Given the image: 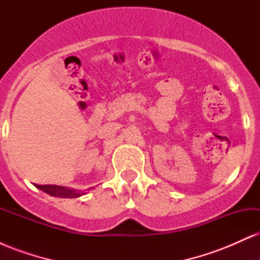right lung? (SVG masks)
Instances as JSON below:
<instances>
[{
    "mask_svg": "<svg viewBox=\"0 0 260 260\" xmlns=\"http://www.w3.org/2000/svg\"><path fill=\"white\" fill-rule=\"evenodd\" d=\"M39 189L44 190L47 194L53 196V197H59V198H77L80 197L83 193L77 192L74 189H70V188L56 186V184H35Z\"/></svg>",
    "mask_w": 260,
    "mask_h": 260,
    "instance_id": "obj_1",
    "label": "right lung"
}]
</instances>
